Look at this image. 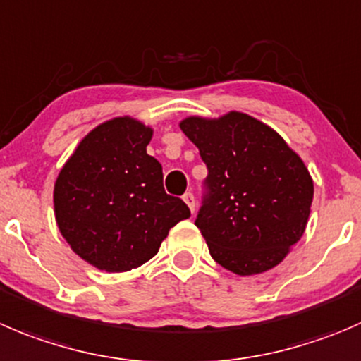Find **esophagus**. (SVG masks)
I'll list each match as a JSON object with an SVG mask.
<instances>
[{"mask_svg":"<svg viewBox=\"0 0 361 361\" xmlns=\"http://www.w3.org/2000/svg\"><path fill=\"white\" fill-rule=\"evenodd\" d=\"M183 201L187 202V206L190 208V212L194 213L195 212V199H194V194H190V192H187V194L183 195Z\"/></svg>","mask_w":361,"mask_h":361,"instance_id":"34e87169","label":"esophagus"}]
</instances>
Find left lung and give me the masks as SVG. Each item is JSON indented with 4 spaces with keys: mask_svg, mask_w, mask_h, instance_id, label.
<instances>
[{
    "mask_svg": "<svg viewBox=\"0 0 361 361\" xmlns=\"http://www.w3.org/2000/svg\"><path fill=\"white\" fill-rule=\"evenodd\" d=\"M208 167L195 226L212 257L236 275L284 261L310 215L314 181L303 160L268 125L231 111L180 123Z\"/></svg>",
    "mask_w": 361,
    "mask_h": 361,
    "instance_id": "8db88e82",
    "label": "left lung"
}]
</instances>
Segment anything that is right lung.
<instances>
[{
  "instance_id": "obj_1",
  "label": "right lung",
  "mask_w": 361,
  "mask_h": 361,
  "mask_svg": "<svg viewBox=\"0 0 361 361\" xmlns=\"http://www.w3.org/2000/svg\"><path fill=\"white\" fill-rule=\"evenodd\" d=\"M152 135L134 118H113L79 142L54 183L61 236L109 274L145 264L171 227L190 216L181 199L164 190L162 166L146 153Z\"/></svg>"
}]
</instances>
